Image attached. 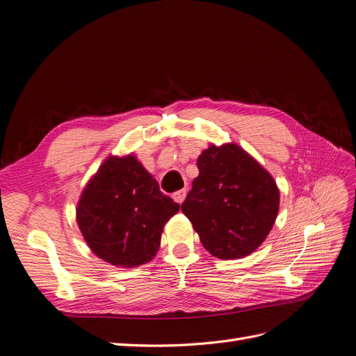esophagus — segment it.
<instances>
[{"mask_svg": "<svg viewBox=\"0 0 356 356\" xmlns=\"http://www.w3.org/2000/svg\"><path fill=\"white\" fill-rule=\"evenodd\" d=\"M186 195H187L186 190H178V191L174 193V195H172V197H174L175 202L182 203V202H184V199H186Z\"/></svg>", "mask_w": 356, "mask_h": 356, "instance_id": "34e87169", "label": "esophagus"}]
</instances>
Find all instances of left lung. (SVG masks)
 Masks as SVG:
<instances>
[{"label":"left lung","instance_id":"left-lung-1","mask_svg":"<svg viewBox=\"0 0 356 356\" xmlns=\"http://www.w3.org/2000/svg\"><path fill=\"white\" fill-rule=\"evenodd\" d=\"M197 168L182 213L213 257L234 260L250 255L277 217L279 188L273 177L234 143L203 149Z\"/></svg>","mask_w":356,"mask_h":356}]
</instances>
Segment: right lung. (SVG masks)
Wrapping results in <instances>:
<instances>
[{
    "label": "right lung",
    "mask_w": 356,
    "mask_h": 356,
    "mask_svg": "<svg viewBox=\"0 0 356 356\" xmlns=\"http://www.w3.org/2000/svg\"><path fill=\"white\" fill-rule=\"evenodd\" d=\"M178 211L134 154L110 156L81 193L77 222L104 261L136 267L153 260L165 224Z\"/></svg>",
    "instance_id": "add662e5"
}]
</instances>
